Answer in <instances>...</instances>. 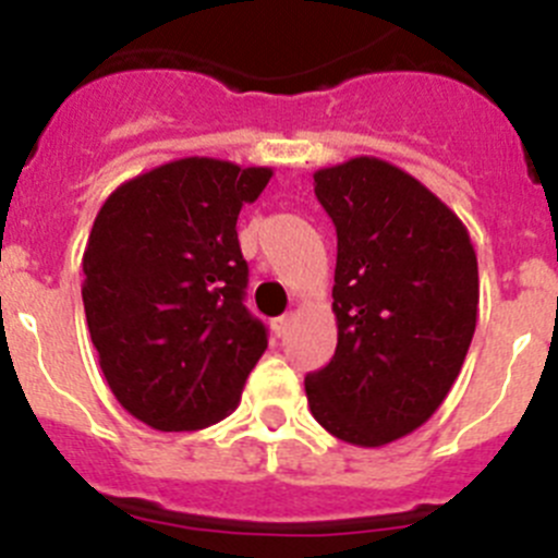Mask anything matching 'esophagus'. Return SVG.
Wrapping results in <instances>:
<instances>
[{
	"mask_svg": "<svg viewBox=\"0 0 558 558\" xmlns=\"http://www.w3.org/2000/svg\"><path fill=\"white\" fill-rule=\"evenodd\" d=\"M270 327H274L276 338H282V335L290 329V315H282V318H276V322L270 324Z\"/></svg>",
	"mask_w": 558,
	"mask_h": 558,
	"instance_id": "34e87169",
	"label": "esophagus"
}]
</instances>
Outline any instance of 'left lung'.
<instances>
[{
  "label": "left lung",
  "instance_id": "1",
  "mask_svg": "<svg viewBox=\"0 0 558 558\" xmlns=\"http://www.w3.org/2000/svg\"><path fill=\"white\" fill-rule=\"evenodd\" d=\"M338 231V347L304 377L315 422L357 447L422 427L450 393L477 324L470 231L411 172L374 156L313 172Z\"/></svg>",
  "mask_w": 558,
  "mask_h": 558
}]
</instances>
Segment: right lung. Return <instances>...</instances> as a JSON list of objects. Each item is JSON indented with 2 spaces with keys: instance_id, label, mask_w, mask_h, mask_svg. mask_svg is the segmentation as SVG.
Instances as JSON below:
<instances>
[{
  "instance_id": "right-lung-1",
  "label": "right lung",
  "mask_w": 558,
  "mask_h": 558,
  "mask_svg": "<svg viewBox=\"0 0 558 558\" xmlns=\"http://www.w3.org/2000/svg\"><path fill=\"white\" fill-rule=\"evenodd\" d=\"M270 167L186 156L120 184L83 251V307L102 377L161 433L209 427L240 405L268 347L245 310L236 218Z\"/></svg>"
}]
</instances>
